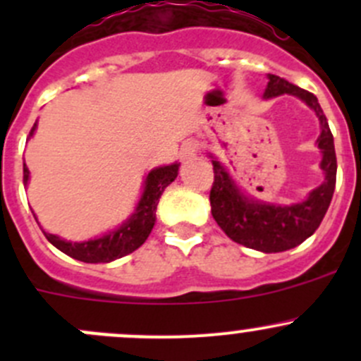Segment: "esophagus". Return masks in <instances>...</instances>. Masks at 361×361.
I'll return each mask as SVG.
<instances>
[{
  "label": "esophagus",
  "instance_id": "34e87169",
  "mask_svg": "<svg viewBox=\"0 0 361 361\" xmlns=\"http://www.w3.org/2000/svg\"><path fill=\"white\" fill-rule=\"evenodd\" d=\"M197 155V145L192 143V141H188V143H185L183 147H181L180 150V159L183 160V162H188V160H192Z\"/></svg>",
  "mask_w": 361,
  "mask_h": 361
}]
</instances>
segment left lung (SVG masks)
<instances>
[{"instance_id": "obj_1", "label": "left lung", "mask_w": 361, "mask_h": 361, "mask_svg": "<svg viewBox=\"0 0 361 361\" xmlns=\"http://www.w3.org/2000/svg\"><path fill=\"white\" fill-rule=\"evenodd\" d=\"M281 94L300 97L309 108L314 110L322 126L318 147L323 154L322 169L325 173V181L314 188L305 201L281 206L248 199L235 187L225 167L213 159L214 181L209 192L211 214L232 241L264 253H279L295 248L309 235L314 234L336 190L337 157L334 136L318 99L314 94L293 85L288 80L278 75H269L264 97L271 99Z\"/></svg>"}]
</instances>
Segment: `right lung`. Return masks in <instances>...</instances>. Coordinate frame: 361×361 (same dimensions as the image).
Masks as SVG:
<instances>
[{
    "label": "right lung",
    "instance_id": "obj_1",
    "mask_svg": "<svg viewBox=\"0 0 361 361\" xmlns=\"http://www.w3.org/2000/svg\"><path fill=\"white\" fill-rule=\"evenodd\" d=\"M35 129L36 123L32 126L29 137L35 134ZM178 167H180V164L176 162L171 164V166L155 167L154 171L148 173L143 195H141L136 209L130 214L129 220L123 221L116 231H111L108 234L101 235V238L83 243L66 241V239H61L45 231H43V234L57 250H61L68 257L75 258V260L85 262V264H99V262L106 264V262L126 257V255L140 248L150 235L152 228L155 225V211H157L160 195H162L164 188L167 185L176 180ZM27 180L29 169L24 164V185H27Z\"/></svg>",
    "mask_w": 361,
    "mask_h": 361
}]
</instances>
